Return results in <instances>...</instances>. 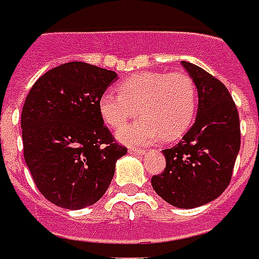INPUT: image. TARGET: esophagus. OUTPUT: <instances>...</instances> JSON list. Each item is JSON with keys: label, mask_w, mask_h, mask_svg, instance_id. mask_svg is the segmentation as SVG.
Wrapping results in <instances>:
<instances>
[{"label": "esophagus", "mask_w": 259, "mask_h": 259, "mask_svg": "<svg viewBox=\"0 0 259 259\" xmlns=\"http://www.w3.org/2000/svg\"><path fill=\"white\" fill-rule=\"evenodd\" d=\"M131 155H145L146 152L142 149H137V148H130V150H128Z\"/></svg>", "instance_id": "obj_1"}]
</instances>
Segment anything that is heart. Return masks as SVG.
<instances>
[{
  "instance_id": "obj_1",
  "label": "heart",
  "mask_w": 259,
  "mask_h": 259,
  "mask_svg": "<svg viewBox=\"0 0 259 259\" xmlns=\"http://www.w3.org/2000/svg\"><path fill=\"white\" fill-rule=\"evenodd\" d=\"M120 93L106 92L99 100V110L111 128H120L138 113L144 115L117 133V138L126 145H146L159 138L177 141L197 114V88L184 72L134 74L121 82Z\"/></svg>"
}]
</instances>
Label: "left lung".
Here are the masks:
<instances>
[{"mask_svg":"<svg viewBox=\"0 0 259 259\" xmlns=\"http://www.w3.org/2000/svg\"><path fill=\"white\" fill-rule=\"evenodd\" d=\"M181 64L197 88V117L179 144L163 150L166 168L152 177V187L170 205L192 209L221 197L230 183L240 150V118L221 80L195 64Z\"/></svg>","mask_w":259,"mask_h":259,"instance_id":"8db88e82","label":"left lung"}]
</instances>
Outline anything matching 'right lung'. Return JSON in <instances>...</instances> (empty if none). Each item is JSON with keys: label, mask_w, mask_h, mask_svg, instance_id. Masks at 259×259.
Returning a JSON list of instances; mask_svg holds the SVG:
<instances>
[{"label": "right lung", "mask_w": 259, "mask_h": 259, "mask_svg": "<svg viewBox=\"0 0 259 259\" xmlns=\"http://www.w3.org/2000/svg\"><path fill=\"white\" fill-rule=\"evenodd\" d=\"M115 80L114 71L72 61L47 71L27 95L21 117L25 162L38 191L57 206L96 203L126 153L99 110Z\"/></svg>", "instance_id": "add662e5"}]
</instances>
